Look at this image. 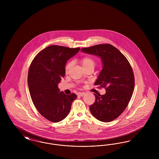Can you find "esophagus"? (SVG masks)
I'll list each match as a JSON object with an SVG mask.
<instances>
[{
    "label": "esophagus",
    "instance_id": "esophagus-1",
    "mask_svg": "<svg viewBox=\"0 0 159 159\" xmlns=\"http://www.w3.org/2000/svg\"><path fill=\"white\" fill-rule=\"evenodd\" d=\"M85 95L84 92H78L77 93V95L80 96V97H83V95Z\"/></svg>",
    "mask_w": 159,
    "mask_h": 159
}]
</instances>
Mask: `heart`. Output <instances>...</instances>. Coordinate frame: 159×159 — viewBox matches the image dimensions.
<instances>
[{
	"instance_id": "1",
	"label": "heart",
	"mask_w": 159,
	"mask_h": 159,
	"mask_svg": "<svg viewBox=\"0 0 159 159\" xmlns=\"http://www.w3.org/2000/svg\"><path fill=\"white\" fill-rule=\"evenodd\" d=\"M80 62L81 64V66H82L83 69V68H88V67L94 68V67L95 66V61L93 58H92L89 57H83L82 58L80 59ZM71 66V62H68V63H67V64L66 65V67H65L66 72L70 69Z\"/></svg>"
}]
</instances>
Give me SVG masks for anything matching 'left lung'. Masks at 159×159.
Here are the masks:
<instances>
[{
  "label": "left lung",
  "instance_id": "1",
  "mask_svg": "<svg viewBox=\"0 0 159 159\" xmlns=\"http://www.w3.org/2000/svg\"><path fill=\"white\" fill-rule=\"evenodd\" d=\"M81 51L98 57L102 64L95 84L106 88V92L102 95L94 93L91 114L99 121H113L123 112L132 97L135 86L132 68L121 52L110 44L82 48Z\"/></svg>",
  "mask_w": 159,
  "mask_h": 159
}]
</instances>
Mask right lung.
<instances>
[{"mask_svg": "<svg viewBox=\"0 0 159 159\" xmlns=\"http://www.w3.org/2000/svg\"><path fill=\"white\" fill-rule=\"evenodd\" d=\"M58 45L42 50L31 63L28 86L32 101L40 114L49 121L59 122L68 115L77 95H66L58 84L66 73L67 61L80 51Z\"/></svg>", "mask_w": 159, "mask_h": 159, "instance_id": "right-lung-1", "label": "right lung"}]
</instances>
